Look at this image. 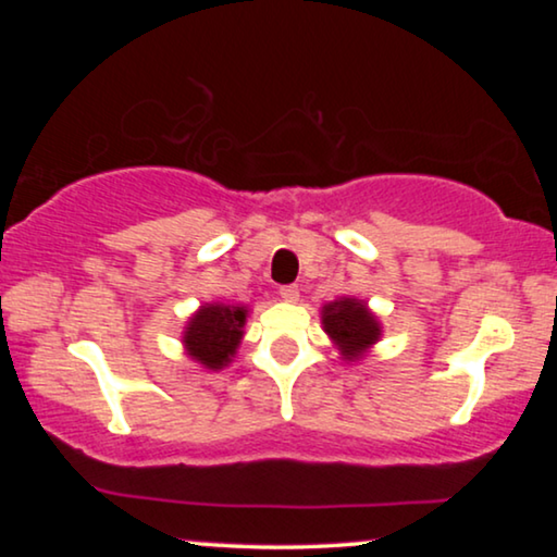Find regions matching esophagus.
<instances>
[{
  "label": "esophagus",
  "mask_w": 557,
  "mask_h": 557,
  "mask_svg": "<svg viewBox=\"0 0 557 557\" xmlns=\"http://www.w3.org/2000/svg\"><path fill=\"white\" fill-rule=\"evenodd\" d=\"M278 294H281V299L296 301V296H299V286H296V284H286V286L278 288Z\"/></svg>",
  "instance_id": "1"
}]
</instances>
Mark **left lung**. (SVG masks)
Returning a JSON list of instances; mask_svg holds the SVG:
<instances>
[{
  "instance_id": "obj_1",
  "label": "left lung",
  "mask_w": 557,
  "mask_h": 557,
  "mask_svg": "<svg viewBox=\"0 0 557 557\" xmlns=\"http://www.w3.org/2000/svg\"><path fill=\"white\" fill-rule=\"evenodd\" d=\"M322 324L324 332L330 334L334 347L345 360L355 362L364 357V352L375 345L383 334L377 317L368 309V304L360 299H334L322 307Z\"/></svg>"
}]
</instances>
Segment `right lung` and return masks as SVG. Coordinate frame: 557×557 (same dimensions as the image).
<instances>
[{
	"mask_svg": "<svg viewBox=\"0 0 557 557\" xmlns=\"http://www.w3.org/2000/svg\"><path fill=\"white\" fill-rule=\"evenodd\" d=\"M248 309L235 304H205L189 317L182 345L195 362L208 370H223L233 362L243 339Z\"/></svg>",
	"mask_w": 557,
	"mask_h": 557,
	"instance_id": "obj_1",
	"label": "right lung"
}]
</instances>
